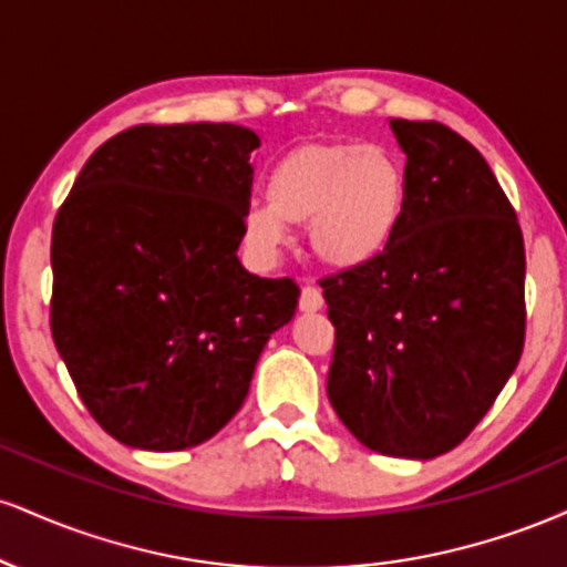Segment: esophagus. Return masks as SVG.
<instances>
[{
	"mask_svg": "<svg viewBox=\"0 0 567 567\" xmlns=\"http://www.w3.org/2000/svg\"><path fill=\"white\" fill-rule=\"evenodd\" d=\"M324 306V298L320 288H315V285H306L301 290V298H298V309L301 311H320Z\"/></svg>",
	"mask_w": 567,
	"mask_h": 567,
	"instance_id": "1",
	"label": "esophagus"
}]
</instances>
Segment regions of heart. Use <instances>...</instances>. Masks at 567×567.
Here are the masks:
<instances>
[{
    "label": "heart",
    "mask_w": 567,
    "mask_h": 567,
    "mask_svg": "<svg viewBox=\"0 0 567 567\" xmlns=\"http://www.w3.org/2000/svg\"><path fill=\"white\" fill-rule=\"evenodd\" d=\"M405 202V167L386 146L303 143L266 173V202L245 207L243 237L258 258L271 261L288 245V224H309L315 256L333 269L354 271L392 245Z\"/></svg>",
    "instance_id": "heart-1"
}]
</instances>
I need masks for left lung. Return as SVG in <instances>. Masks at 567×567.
I'll list each match as a JSON object with an SVG mask.
<instances>
[{
    "label": "left lung",
    "mask_w": 567,
    "mask_h": 567,
    "mask_svg": "<svg viewBox=\"0 0 567 567\" xmlns=\"http://www.w3.org/2000/svg\"><path fill=\"white\" fill-rule=\"evenodd\" d=\"M408 202L373 264L322 279L328 400L370 451L434 458L483 421L525 343V245L483 154L440 122L389 120Z\"/></svg>",
    "instance_id": "obj_1"
}]
</instances>
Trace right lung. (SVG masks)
<instances>
[{
  "mask_svg": "<svg viewBox=\"0 0 567 567\" xmlns=\"http://www.w3.org/2000/svg\"><path fill=\"white\" fill-rule=\"evenodd\" d=\"M252 130L138 125L95 148L53 224L50 328L84 408L122 445L184 451L243 408L298 285L239 264Z\"/></svg>",
  "mask_w": 567,
  "mask_h": 567,
  "instance_id": "add662e5",
  "label": "right lung"
}]
</instances>
